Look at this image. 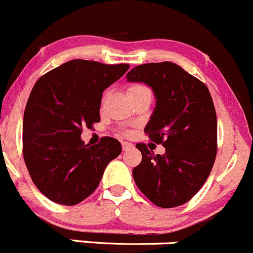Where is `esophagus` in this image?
I'll return each instance as SVG.
<instances>
[{
  "label": "esophagus",
  "instance_id": "obj_1",
  "mask_svg": "<svg viewBox=\"0 0 253 253\" xmlns=\"http://www.w3.org/2000/svg\"><path fill=\"white\" fill-rule=\"evenodd\" d=\"M132 147H134V145L130 144V142H122V148H123V151L131 150Z\"/></svg>",
  "mask_w": 253,
  "mask_h": 253
}]
</instances>
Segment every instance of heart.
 I'll return each instance as SVG.
<instances>
[{"label": "heart", "instance_id": "b5f03b06", "mask_svg": "<svg viewBox=\"0 0 253 253\" xmlns=\"http://www.w3.org/2000/svg\"><path fill=\"white\" fill-rule=\"evenodd\" d=\"M145 86H142V85H139V84H135V85H131L129 88H127V92L129 93H135V92H139V91L141 90H145Z\"/></svg>", "mask_w": 253, "mask_h": 253}]
</instances>
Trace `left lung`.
Instances as JSON below:
<instances>
[{
  "label": "left lung",
  "instance_id": "left-lung-1",
  "mask_svg": "<svg viewBox=\"0 0 253 253\" xmlns=\"http://www.w3.org/2000/svg\"><path fill=\"white\" fill-rule=\"evenodd\" d=\"M152 88L156 107L145 132L165 155L137 144L141 163L132 169L140 191L152 204L171 208L186 204L210 175L217 155V116L202 82L171 62L146 63L126 74Z\"/></svg>",
  "mask_w": 253,
  "mask_h": 253
}]
</instances>
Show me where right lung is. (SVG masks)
Wrapping results in <instances>:
<instances>
[{
	"label": "right lung",
	"mask_w": 253,
	"mask_h": 253,
	"mask_svg": "<svg viewBox=\"0 0 253 253\" xmlns=\"http://www.w3.org/2000/svg\"><path fill=\"white\" fill-rule=\"evenodd\" d=\"M129 67L73 59L34 85L23 119V156L33 183L51 201L82 202L121 155V142L113 137L90 147L80 135L83 126L100 122L102 92Z\"/></svg>",
	"instance_id": "right-lung-1"
}]
</instances>
